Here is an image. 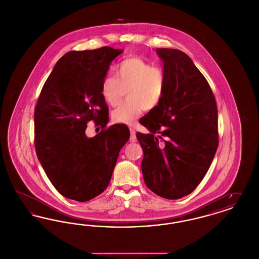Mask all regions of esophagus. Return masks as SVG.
<instances>
[{"label": "esophagus", "instance_id": "1", "mask_svg": "<svg viewBox=\"0 0 259 259\" xmlns=\"http://www.w3.org/2000/svg\"><path fill=\"white\" fill-rule=\"evenodd\" d=\"M130 133H131V137H130V141L131 142H136V131L133 128H130Z\"/></svg>", "mask_w": 259, "mask_h": 259}]
</instances>
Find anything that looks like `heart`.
<instances>
[{
	"label": "heart",
	"instance_id": "obj_1",
	"mask_svg": "<svg viewBox=\"0 0 259 259\" xmlns=\"http://www.w3.org/2000/svg\"><path fill=\"white\" fill-rule=\"evenodd\" d=\"M116 77L108 74L102 81L101 95L111 107L126 101L112 111L115 122L134 124L144 111L156 108L163 98L166 77L163 70L153 67L140 57H129L120 62L116 69Z\"/></svg>",
	"mask_w": 259,
	"mask_h": 259
}]
</instances>
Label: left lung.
<instances>
[{"instance_id": "1", "label": "left lung", "mask_w": 259, "mask_h": 259, "mask_svg": "<svg viewBox=\"0 0 259 259\" xmlns=\"http://www.w3.org/2000/svg\"><path fill=\"white\" fill-rule=\"evenodd\" d=\"M166 85L159 105L141 119L145 184L176 200L191 193L208 172L219 146L218 108L205 76L185 52L157 49Z\"/></svg>"}]
</instances>
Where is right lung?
<instances>
[{"instance_id": "obj_1", "label": "right lung", "mask_w": 259, "mask_h": 259, "mask_svg": "<svg viewBox=\"0 0 259 259\" xmlns=\"http://www.w3.org/2000/svg\"><path fill=\"white\" fill-rule=\"evenodd\" d=\"M123 52L109 47L69 51L56 63L35 109V148L51 184L64 197L87 202L110 184L119 151L129 140L123 124L109 122L101 84L112 60ZM103 129L88 138L87 122Z\"/></svg>"}]
</instances>
